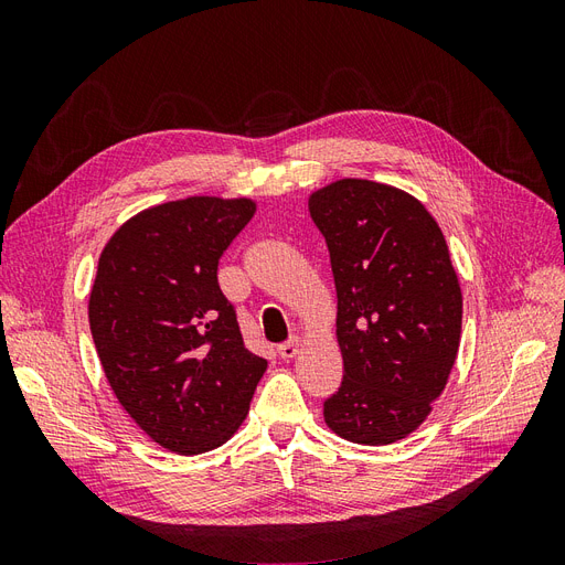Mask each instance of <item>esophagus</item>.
Masks as SVG:
<instances>
[{
	"instance_id": "obj_1",
	"label": "esophagus",
	"mask_w": 565,
	"mask_h": 565,
	"mask_svg": "<svg viewBox=\"0 0 565 565\" xmlns=\"http://www.w3.org/2000/svg\"><path fill=\"white\" fill-rule=\"evenodd\" d=\"M299 351H301L299 339H292V341H287V344L278 347V355L282 358V361H289V358H295Z\"/></svg>"
}]
</instances>
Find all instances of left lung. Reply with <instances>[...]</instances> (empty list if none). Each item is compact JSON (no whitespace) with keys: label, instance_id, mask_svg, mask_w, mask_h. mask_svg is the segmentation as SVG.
I'll return each instance as SVG.
<instances>
[{"label":"left lung","instance_id":"obj_1","mask_svg":"<svg viewBox=\"0 0 565 565\" xmlns=\"http://www.w3.org/2000/svg\"><path fill=\"white\" fill-rule=\"evenodd\" d=\"M330 249L344 380L324 401L330 431L388 446L419 429L448 384L461 289L446 235L401 188L339 179L309 195Z\"/></svg>","mask_w":565,"mask_h":565}]
</instances>
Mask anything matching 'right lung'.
Wrapping results in <instances>:
<instances>
[{"instance_id": "1", "label": "right lung", "mask_w": 565, "mask_h": 565, "mask_svg": "<svg viewBox=\"0 0 565 565\" xmlns=\"http://www.w3.org/2000/svg\"><path fill=\"white\" fill-rule=\"evenodd\" d=\"M252 198L193 195L127 218L98 256L89 328L106 380L139 429L177 455L241 429L268 363L245 349L218 259Z\"/></svg>"}]
</instances>
